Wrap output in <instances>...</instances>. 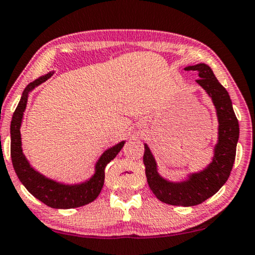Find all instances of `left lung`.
<instances>
[{
  "label": "left lung",
  "mask_w": 255,
  "mask_h": 255,
  "mask_svg": "<svg viewBox=\"0 0 255 255\" xmlns=\"http://www.w3.org/2000/svg\"><path fill=\"white\" fill-rule=\"evenodd\" d=\"M184 70L198 73L200 79L197 80V83L206 91L215 106L219 137L212 161L203 170L189 174L185 180L180 182L166 180L158 173L157 162L147 144H144L143 162L147 183L154 196L165 204L188 207L199 205L215 195L227 182L236 157L239 125L229 94L215 78L212 68L200 63L187 66Z\"/></svg>",
  "instance_id": "1"
}]
</instances>
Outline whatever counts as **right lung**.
Listing matches in <instances>:
<instances>
[{
	"mask_svg": "<svg viewBox=\"0 0 255 255\" xmlns=\"http://www.w3.org/2000/svg\"><path fill=\"white\" fill-rule=\"evenodd\" d=\"M54 72L42 75L39 79L34 80L22 91L21 98L12 116L11 121L10 134H11V160L17 176L29 193L44 203L47 206L52 208H75L83 206L94 201L97 198L104 185L105 167L110 161L116 158L123 149L125 140L116 144L115 146L109 147L103 152L95 165V173L89 180L78 184H65L45 177L42 174L33 168L22 153L21 149V135L20 126L22 117L27 104L28 95L34 88L51 77Z\"/></svg>",
	"mask_w": 255,
	"mask_h": 255,
	"instance_id": "obj_1",
	"label": "right lung"
}]
</instances>
